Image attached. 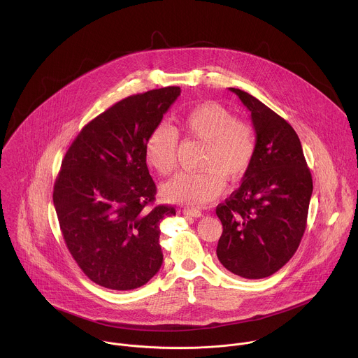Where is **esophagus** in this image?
I'll list each match as a JSON object with an SVG mask.
<instances>
[{
	"label": "esophagus",
	"instance_id": "1",
	"mask_svg": "<svg viewBox=\"0 0 358 358\" xmlns=\"http://www.w3.org/2000/svg\"><path fill=\"white\" fill-rule=\"evenodd\" d=\"M182 212H184V215L192 216V217H201L202 216V212L199 209H194V208H185Z\"/></svg>",
	"mask_w": 358,
	"mask_h": 358
}]
</instances>
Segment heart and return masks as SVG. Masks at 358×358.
<instances>
[{"instance_id":"b5f03b06","label":"heart","mask_w":358,"mask_h":358,"mask_svg":"<svg viewBox=\"0 0 358 358\" xmlns=\"http://www.w3.org/2000/svg\"><path fill=\"white\" fill-rule=\"evenodd\" d=\"M188 139L203 142L201 166L203 171H181L163 184L162 196L171 203L201 206L217 198L226 187V177L237 180L251 166L257 152L254 128L220 103L206 101L189 110L178 128ZM149 166L160 176L170 174L177 166L178 135L159 124L145 145Z\"/></svg>"}]
</instances>
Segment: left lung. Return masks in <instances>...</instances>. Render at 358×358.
I'll return each mask as SVG.
<instances>
[{
  "label": "left lung",
  "mask_w": 358,
  "mask_h": 358,
  "mask_svg": "<svg viewBox=\"0 0 358 358\" xmlns=\"http://www.w3.org/2000/svg\"><path fill=\"white\" fill-rule=\"evenodd\" d=\"M250 110L255 157L243 182L216 208L217 258L231 273L262 279L283 268L307 227L313 177L293 127L250 93L229 87Z\"/></svg>",
  "instance_id": "obj_1"
}]
</instances>
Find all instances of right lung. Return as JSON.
<instances>
[{
  "label": "right lung",
  "instance_id": "1",
  "mask_svg": "<svg viewBox=\"0 0 358 358\" xmlns=\"http://www.w3.org/2000/svg\"><path fill=\"white\" fill-rule=\"evenodd\" d=\"M180 93L169 86L115 103L82 128L61 163L52 201L62 237L78 266L101 287L138 289L163 264L160 223L176 210L146 208L156 185L145 145Z\"/></svg>",
  "mask_w": 358,
  "mask_h": 358
}]
</instances>
